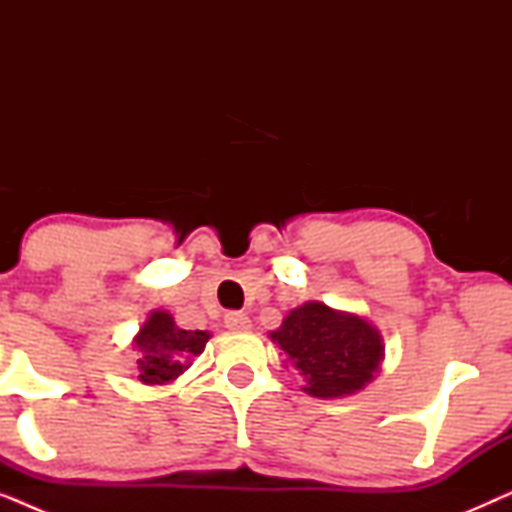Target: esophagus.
Returning a JSON list of instances; mask_svg holds the SVG:
<instances>
[{
  "label": "esophagus",
  "instance_id": "obj_1",
  "mask_svg": "<svg viewBox=\"0 0 512 512\" xmlns=\"http://www.w3.org/2000/svg\"><path fill=\"white\" fill-rule=\"evenodd\" d=\"M223 324H226V328H230V331H249L251 319L244 312L233 310V312H226V317H223Z\"/></svg>",
  "mask_w": 512,
  "mask_h": 512
}]
</instances>
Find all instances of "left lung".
<instances>
[{
    "instance_id": "obj_1",
    "label": "left lung",
    "mask_w": 512,
    "mask_h": 512,
    "mask_svg": "<svg viewBox=\"0 0 512 512\" xmlns=\"http://www.w3.org/2000/svg\"><path fill=\"white\" fill-rule=\"evenodd\" d=\"M317 398H338L363 389L382 361V338L368 321L335 312L324 303H305L270 333Z\"/></svg>"
}]
</instances>
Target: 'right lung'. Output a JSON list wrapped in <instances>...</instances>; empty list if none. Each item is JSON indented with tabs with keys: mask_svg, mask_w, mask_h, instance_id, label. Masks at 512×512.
<instances>
[{
	"mask_svg": "<svg viewBox=\"0 0 512 512\" xmlns=\"http://www.w3.org/2000/svg\"><path fill=\"white\" fill-rule=\"evenodd\" d=\"M207 340V331H184L174 324L172 314L153 312L135 338L139 380L144 384L174 380L193 356L202 354Z\"/></svg>",
	"mask_w": 512,
	"mask_h": 512,
	"instance_id": "1",
	"label": "right lung"
}]
</instances>
